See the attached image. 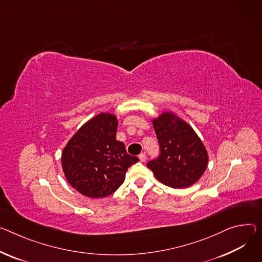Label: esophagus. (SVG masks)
Segmentation results:
<instances>
[{
    "label": "esophagus",
    "mask_w": 262,
    "mask_h": 262,
    "mask_svg": "<svg viewBox=\"0 0 262 262\" xmlns=\"http://www.w3.org/2000/svg\"><path fill=\"white\" fill-rule=\"evenodd\" d=\"M139 159H140L141 162H145L146 159H147V157H146V155H145L144 152H142V154L139 155Z\"/></svg>",
    "instance_id": "1"
}]
</instances>
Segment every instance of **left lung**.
Returning <instances> with one entry per match:
<instances>
[{
  "label": "left lung",
  "instance_id": "left-lung-1",
  "mask_svg": "<svg viewBox=\"0 0 262 262\" xmlns=\"http://www.w3.org/2000/svg\"><path fill=\"white\" fill-rule=\"evenodd\" d=\"M160 156L147 163L158 181L171 188L196 183L208 166L207 149L194 129L171 112L152 119Z\"/></svg>",
  "mask_w": 262,
  "mask_h": 262
}]
</instances>
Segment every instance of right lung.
Returning a JSON list of instances; mask_svg holds the SVG:
<instances>
[{"instance_id":"1","label":"right lung","mask_w":262,"mask_h":262,"mask_svg":"<svg viewBox=\"0 0 262 262\" xmlns=\"http://www.w3.org/2000/svg\"><path fill=\"white\" fill-rule=\"evenodd\" d=\"M117 117L100 113L70 139L61 154L68 183L84 196L105 198L120 187L130 166L139 161L116 140Z\"/></svg>"}]
</instances>
